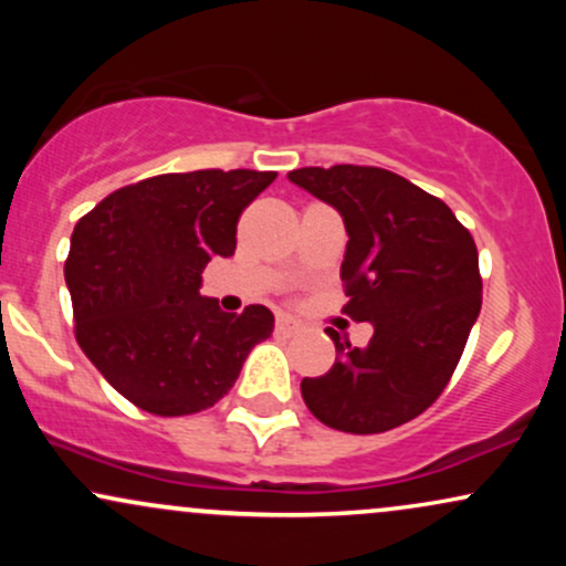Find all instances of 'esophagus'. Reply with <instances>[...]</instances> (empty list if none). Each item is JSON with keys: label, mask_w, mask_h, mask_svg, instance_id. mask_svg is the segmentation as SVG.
Listing matches in <instances>:
<instances>
[{"label": "esophagus", "mask_w": 566, "mask_h": 566, "mask_svg": "<svg viewBox=\"0 0 566 566\" xmlns=\"http://www.w3.org/2000/svg\"><path fill=\"white\" fill-rule=\"evenodd\" d=\"M303 329L301 322H295L292 316H276V333L284 335V337H292L297 335Z\"/></svg>", "instance_id": "esophagus-1"}]
</instances>
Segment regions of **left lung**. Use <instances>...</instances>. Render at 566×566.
Here are the masks:
<instances>
[{
	"mask_svg": "<svg viewBox=\"0 0 566 566\" xmlns=\"http://www.w3.org/2000/svg\"><path fill=\"white\" fill-rule=\"evenodd\" d=\"M290 180L343 216V314L375 327L367 348L329 329L340 356L303 378L305 407L346 433L409 423L447 388L482 308L476 242L444 201L382 167H301Z\"/></svg>",
	"mask_w": 566,
	"mask_h": 566,
	"instance_id": "obj_1",
	"label": "left lung"
}]
</instances>
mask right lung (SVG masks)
Segmentation results:
<instances>
[{"label": "right lung", "instance_id": "right-lung-1", "mask_svg": "<svg viewBox=\"0 0 566 566\" xmlns=\"http://www.w3.org/2000/svg\"><path fill=\"white\" fill-rule=\"evenodd\" d=\"M276 172H167L116 188L71 233L66 284L80 348L112 386L161 418L223 399L255 343L265 305L226 314L199 295L201 271L237 250V223Z\"/></svg>", "mask_w": 566, "mask_h": 566}]
</instances>
